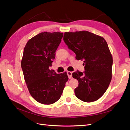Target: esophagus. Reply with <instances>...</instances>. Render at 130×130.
<instances>
[{"mask_svg":"<svg viewBox=\"0 0 130 130\" xmlns=\"http://www.w3.org/2000/svg\"><path fill=\"white\" fill-rule=\"evenodd\" d=\"M67 75H68V76L69 78H71L72 77V72L68 71L67 72Z\"/></svg>","mask_w":130,"mask_h":130,"instance_id":"obj_1","label":"esophagus"}]
</instances>
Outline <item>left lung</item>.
Segmentation results:
<instances>
[{"label":"left lung","instance_id":"1","mask_svg":"<svg viewBox=\"0 0 130 130\" xmlns=\"http://www.w3.org/2000/svg\"><path fill=\"white\" fill-rule=\"evenodd\" d=\"M63 41L76 54V59L84 60L85 71L73 73L78 82L74 89L80 100L90 103L99 99L107 89L112 79V56L105 39L87 31L66 32Z\"/></svg>","mask_w":130,"mask_h":130}]
</instances>
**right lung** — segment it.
<instances>
[{
  "mask_svg": "<svg viewBox=\"0 0 130 130\" xmlns=\"http://www.w3.org/2000/svg\"><path fill=\"white\" fill-rule=\"evenodd\" d=\"M63 34L44 32L27 41L21 62L24 80L31 95L38 103L52 104L60 99L68 77L49 69Z\"/></svg>",
  "mask_w": 130,
  "mask_h": 130,
  "instance_id": "right-lung-1",
  "label": "right lung"
}]
</instances>
